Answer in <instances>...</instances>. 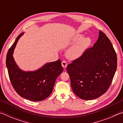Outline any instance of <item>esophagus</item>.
Returning a JSON list of instances; mask_svg holds the SVG:
<instances>
[{
    "label": "esophagus",
    "instance_id": "1",
    "mask_svg": "<svg viewBox=\"0 0 123 123\" xmlns=\"http://www.w3.org/2000/svg\"><path fill=\"white\" fill-rule=\"evenodd\" d=\"M62 66L63 68H65L67 66V62L65 61H63L62 62Z\"/></svg>",
    "mask_w": 123,
    "mask_h": 123
}]
</instances>
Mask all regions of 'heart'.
<instances>
[{"label":"heart","instance_id":"b5f03b06","mask_svg":"<svg viewBox=\"0 0 123 123\" xmlns=\"http://www.w3.org/2000/svg\"><path fill=\"white\" fill-rule=\"evenodd\" d=\"M83 34H78L74 37L73 41L74 42H78L76 44L70 47L66 53L68 59L74 60L81 56L87 48L91 45L92 39L90 37H85Z\"/></svg>","mask_w":123,"mask_h":123}]
</instances>
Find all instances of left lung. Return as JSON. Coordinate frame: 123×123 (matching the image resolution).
<instances>
[{
	"label": "left lung",
	"instance_id": "obj_1",
	"mask_svg": "<svg viewBox=\"0 0 123 123\" xmlns=\"http://www.w3.org/2000/svg\"><path fill=\"white\" fill-rule=\"evenodd\" d=\"M99 34L93 47L67 67L73 92L87 100L98 98L107 91L117 66V54L111 41L101 31Z\"/></svg>",
	"mask_w": 123,
	"mask_h": 123
}]
</instances>
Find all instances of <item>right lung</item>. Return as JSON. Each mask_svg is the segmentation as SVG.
Listing matches in <instances>:
<instances>
[{
    "mask_svg": "<svg viewBox=\"0 0 123 123\" xmlns=\"http://www.w3.org/2000/svg\"><path fill=\"white\" fill-rule=\"evenodd\" d=\"M20 34L7 52L6 64L10 80L16 92L20 97L34 101L48 97L53 90L56 80L63 70L61 60L45 63L34 71H24L18 66L13 56Z\"/></svg>",
    "mask_w": 123,
    "mask_h": 123,
    "instance_id": "obj_1",
    "label": "right lung"
}]
</instances>
